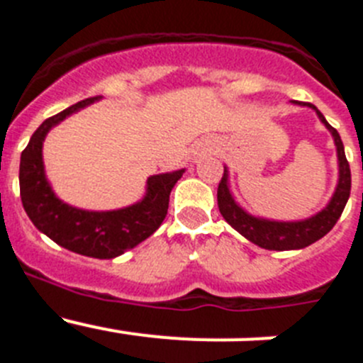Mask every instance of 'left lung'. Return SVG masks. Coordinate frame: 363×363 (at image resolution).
Here are the masks:
<instances>
[{
    "instance_id": "obj_1",
    "label": "left lung",
    "mask_w": 363,
    "mask_h": 363,
    "mask_svg": "<svg viewBox=\"0 0 363 363\" xmlns=\"http://www.w3.org/2000/svg\"><path fill=\"white\" fill-rule=\"evenodd\" d=\"M293 104L313 108L335 140L336 158H338V184H336L329 203L306 220H269V218L247 213L242 205L234 200L233 192H230L229 169L227 167H223V178L218 185V209H220L221 216L225 218L227 223L233 229L238 230L243 238L262 247V249H267V251H298V249H303L311 243L318 242L335 227L338 218L344 213V207L349 200V194H351V169H349L347 158H345L344 143H342L340 134L327 123L322 112L313 104H300V101H293Z\"/></svg>"
}]
</instances>
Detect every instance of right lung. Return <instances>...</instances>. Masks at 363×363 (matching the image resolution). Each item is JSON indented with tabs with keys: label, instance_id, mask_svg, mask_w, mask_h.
Masks as SVG:
<instances>
[{
	"label": "right lung",
	"instance_id": "add662e5",
	"mask_svg": "<svg viewBox=\"0 0 363 363\" xmlns=\"http://www.w3.org/2000/svg\"><path fill=\"white\" fill-rule=\"evenodd\" d=\"M101 96L86 98L45 120L32 134L19 162V194L21 203L40 233L57 245L91 258L111 259L134 249L156 233L165 220L169 196L185 169L154 174L147 178L145 196L136 203L114 211H86L72 207L56 196L43 165V142L52 127L74 112L99 101Z\"/></svg>",
	"mask_w": 363,
	"mask_h": 363
}]
</instances>
